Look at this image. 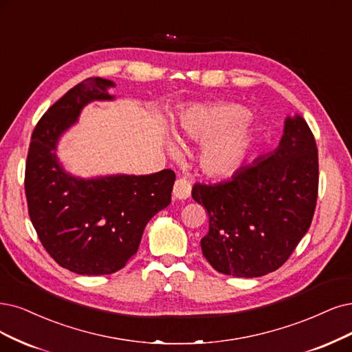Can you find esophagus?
<instances>
[{"mask_svg": "<svg viewBox=\"0 0 352 352\" xmlns=\"http://www.w3.org/2000/svg\"><path fill=\"white\" fill-rule=\"evenodd\" d=\"M190 194H191V184L186 178H178L174 184L173 196L178 200H186L190 197Z\"/></svg>", "mask_w": 352, "mask_h": 352, "instance_id": "obj_1", "label": "esophagus"}]
</instances>
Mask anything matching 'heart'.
<instances>
[{
  "label": "heart",
  "instance_id": "1",
  "mask_svg": "<svg viewBox=\"0 0 352 352\" xmlns=\"http://www.w3.org/2000/svg\"><path fill=\"white\" fill-rule=\"evenodd\" d=\"M248 110L232 102L196 106L181 113L178 136L190 142H207L200 153L201 171L213 178L232 174L246 151L250 133L246 129ZM168 151L177 155V146L168 143Z\"/></svg>",
  "mask_w": 352,
  "mask_h": 352
}]
</instances>
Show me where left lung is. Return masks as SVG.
<instances>
[{
  "instance_id": "1",
  "label": "left lung",
  "mask_w": 352,
  "mask_h": 352,
  "mask_svg": "<svg viewBox=\"0 0 352 352\" xmlns=\"http://www.w3.org/2000/svg\"><path fill=\"white\" fill-rule=\"evenodd\" d=\"M319 184L318 148L302 116L287 117L274 152L242 165L219 184H194L191 196L209 213L201 251L233 277H261L280 268L306 235Z\"/></svg>"
}]
</instances>
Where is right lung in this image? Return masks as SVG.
<instances>
[{
    "instance_id": "add662e5",
    "label": "right lung",
    "mask_w": 352,
    "mask_h": 352,
    "mask_svg": "<svg viewBox=\"0 0 352 352\" xmlns=\"http://www.w3.org/2000/svg\"><path fill=\"white\" fill-rule=\"evenodd\" d=\"M113 81L88 78L71 88L36 124L24 190L37 236L55 261L81 276L113 274L139 248L149 220L171 203L175 174L74 177L56 156L63 132L91 101H106Z\"/></svg>"
}]
</instances>
